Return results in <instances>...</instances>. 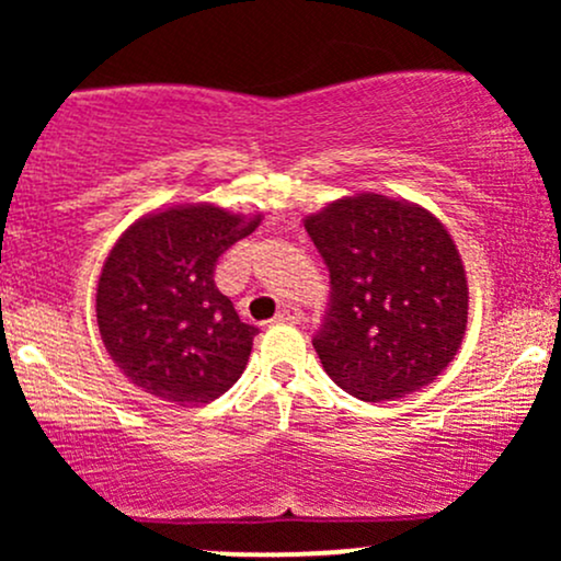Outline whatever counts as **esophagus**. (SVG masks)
<instances>
[{
    "instance_id": "34e87169",
    "label": "esophagus",
    "mask_w": 561,
    "mask_h": 561,
    "mask_svg": "<svg viewBox=\"0 0 561 561\" xmlns=\"http://www.w3.org/2000/svg\"><path fill=\"white\" fill-rule=\"evenodd\" d=\"M302 319H306V317H302V311H300L298 306L279 308V313H276V317H274V321H287V324H300Z\"/></svg>"
}]
</instances>
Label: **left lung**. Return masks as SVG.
I'll return each instance as SVG.
<instances>
[{
    "label": "left lung",
    "instance_id": "left-lung-1",
    "mask_svg": "<svg viewBox=\"0 0 561 561\" xmlns=\"http://www.w3.org/2000/svg\"><path fill=\"white\" fill-rule=\"evenodd\" d=\"M306 231L330 272L313 347L337 388L377 403L424 388L467 330V276L443 224L382 195L343 197Z\"/></svg>",
    "mask_w": 561,
    "mask_h": 561
}]
</instances>
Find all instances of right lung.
<instances>
[{"label":"right lung","instance_id":"obj_1","mask_svg":"<svg viewBox=\"0 0 561 561\" xmlns=\"http://www.w3.org/2000/svg\"><path fill=\"white\" fill-rule=\"evenodd\" d=\"M261 216L179 205L139 218L115 242L96 285L102 343L124 375L160 401L208 403L240 379L253 324L216 287V263Z\"/></svg>","mask_w":561,"mask_h":561}]
</instances>
